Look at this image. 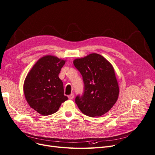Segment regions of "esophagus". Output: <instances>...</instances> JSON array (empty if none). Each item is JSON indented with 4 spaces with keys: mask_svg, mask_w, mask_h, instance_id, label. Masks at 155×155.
Returning a JSON list of instances; mask_svg holds the SVG:
<instances>
[{
    "mask_svg": "<svg viewBox=\"0 0 155 155\" xmlns=\"http://www.w3.org/2000/svg\"><path fill=\"white\" fill-rule=\"evenodd\" d=\"M68 97L70 100H72V99H74V94H70V95L68 96Z\"/></svg>",
    "mask_w": 155,
    "mask_h": 155,
    "instance_id": "1",
    "label": "esophagus"
}]
</instances>
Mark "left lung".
<instances>
[{
    "mask_svg": "<svg viewBox=\"0 0 155 155\" xmlns=\"http://www.w3.org/2000/svg\"><path fill=\"white\" fill-rule=\"evenodd\" d=\"M74 64L81 74L84 84L83 94L75 98L78 108L91 117L105 114L115 105L119 94L113 66L97 54L75 59Z\"/></svg>",
    "mask_w": 155,
    "mask_h": 155,
    "instance_id": "obj_1",
    "label": "left lung"
}]
</instances>
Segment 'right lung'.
<instances>
[{
	"label": "right lung",
	"mask_w": 155,
	"mask_h": 155,
	"mask_svg": "<svg viewBox=\"0 0 155 155\" xmlns=\"http://www.w3.org/2000/svg\"><path fill=\"white\" fill-rule=\"evenodd\" d=\"M65 63L56 57L45 56L37 61L26 77L24 85L26 100L31 108L44 116L57 112L61 103L68 99L58 77Z\"/></svg>",
	"instance_id": "obj_1"
}]
</instances>
